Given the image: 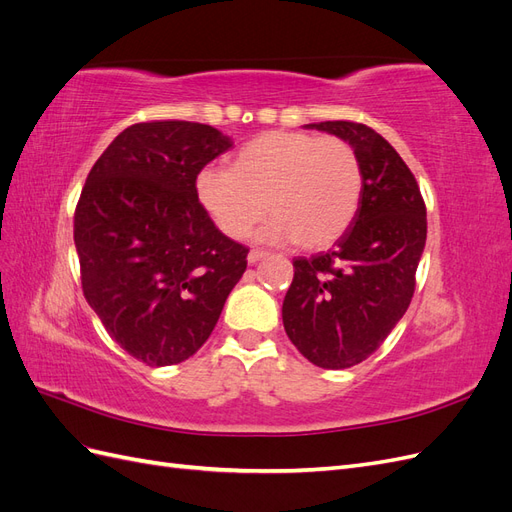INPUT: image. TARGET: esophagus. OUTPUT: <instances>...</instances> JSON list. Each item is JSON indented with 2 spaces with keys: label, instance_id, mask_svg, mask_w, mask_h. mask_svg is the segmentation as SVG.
<instances>
[{
  "label": "esophagus",
  "instance_id": "1",
  "mask_svg": "<svg viewBox=\"0 0 512 512\" xmlns=\"http://www.w3.org/2000/svg\"><path fill=\"white\" fill-rule=\"evenodd\" d=\"M267 256V252H260V250H252L250 254H247V262H250V265H256L258 260H262Z\"/></svg>",
  "mask_w": 512,
  "mask_h": 512
}]
</instances>
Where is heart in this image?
<instances>
[{
	"instance_id": "heart-1",
	"label": "heart",
	"mask_w": 512,
	"mask_h": 512,
	"mask_svg": "<svg viewBox=\"0 0 512 512\" xmlns=\"http://www.w3.org/2000/svg\"><path fill=\"white\" fill-rule=\"evenodd\" d=\"M363 173L356 151L335 136L265 132L232 168H205L196 194L226 237L243 239L269 209L258 237L322 250L344 235L359 211Z\"/></svg>"
}]
</instances>
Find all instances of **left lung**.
Returning a JSON list of instances; mask_svg holds the SVG:
<instances>
[{"instance_id":"left-lung-1","label":"left lung","mask_w":512,"mask_h":512,"mask_svg":"<svg viewBox=\"0 0 512 512\" xmlns=\"http://www.w3.org/2000/svg\"><path fill=\"white\" fill-rule=\"evenodd\" d=\"M305 128L333 134L359 156V211L329 252L294 258L284 297L286 335L309 363L346 369L374 354L404 318L427 239L418 183L391 143L354 121Z\"/></svg>"}]
</instances>
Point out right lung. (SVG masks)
<instances>
[{"mask_svg": "<svg viewBox=\"0 0 512 512\" xmlns=\"http://www.w3.org/2000/svg\"><path fill=\"white\" fill-rule=\"evenodd\" d=\"M232 147L205 123H134L89 170L74 213L83 294L104 329L149 367L203 346L247 267L215 228L196 177Z\"/></svg>", "mask_w": 512, "mask_h": 512, "instance_id": "right-lung-1", "label": "right lung"}]
</instances>
